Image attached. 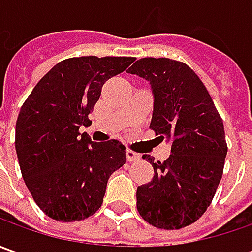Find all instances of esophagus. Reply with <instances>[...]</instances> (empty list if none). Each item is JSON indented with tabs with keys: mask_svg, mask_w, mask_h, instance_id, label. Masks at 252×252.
Instances as JSON below:
<instances>
[{
	"mask_svg": "<svg viewBox=\"0 0 252 252\" xmlns=\"http://www.w3.org/2000/svg\"><path fill=\"white\" fill-rule=\"evenodd\" d=\"M126 158L129 162H133V161H139L141 158V156L139 153H134V151H131L130 149H127L126 150Z\"/></svg>",
	"mask_w": 252,
	"mask_h": 252,
	"instance_id": "34e87169",
	"label": "esophagus"
}]
</instances>
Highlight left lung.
<instances>
[{"label":"left lung","instance_id":"left-lung-1","mask_svg":"<svg viewBox=\"0 0 252 252\" xmlns=\"http://www.w3.org/2000/svg\"><path fill=\"white\" fill-rule=\"evenodd\" d=\"M129 73L150 83V127L157 139L171 144L164 162L143 156L154 177L137 188V210L154 227H187L206 212L223 175L227 154L223 121L206 87L185 63L146 57Z\"/></svg>","mask_w":252,"mask_h":252}]
</instances>
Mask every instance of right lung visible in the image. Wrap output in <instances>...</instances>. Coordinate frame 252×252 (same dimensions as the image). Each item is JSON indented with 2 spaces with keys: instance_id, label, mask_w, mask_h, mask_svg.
Masks as SVG:
<instances>
[{
  "instance_id": "obj_1",
  "label": "right lung",
  "mask_w": 252,
  "mask_h": 252,
  "mask_svg": "<svg viewBox=\"0 0 252 252\" xmlns=\"http://www.w3.org/2000/svg\"><path fill=\"white\" fill-rule=\"evenodd\" d=\"M134 57H73L57 63L36 84L21 108L15 149L36 205L59 221H78L101 208L112 174L126 162L119 140L92 141L81 126L106 80Z\"/></svg>"
}]
</instances>
